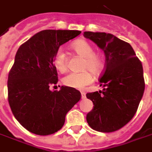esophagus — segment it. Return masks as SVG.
Listing matches in <instances>:
<instances>
[{
  "label": "esophagus",
  "mask_w": 152,
  "mask_h": 152,
  "mask_svg": "<svg viewBox=\"0 0 152 152\" xmlns=\"http://www.w3.org/2000/svg\"><path fill=\"white\" fill-rule=\"evenodd\" d=\"M81 94H82V99H85L86 98V93L85 92H82Z\"/></svg>",
  "instance_id": "1"
}]
</instances>
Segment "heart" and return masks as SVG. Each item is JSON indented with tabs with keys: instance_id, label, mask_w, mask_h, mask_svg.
<instances>
[{
	"instance_id": "1",
	"label": "heart",
	"mask_w": 152,
	"mask_h": 152,
	"mask_svg": "<svg viewBox=\"0 0 152 152\" xmlns=\"http://www.w3.org/2000/svg\"><path fill=\"white\" fill-rule=\"evenodd\" d=\"M72 48L80 57L84 59L82 64V69L84 71L69 74L64 77L63 83L69 88L83 89L94 81V76L90 72L91 71H92L94 75H98L102 71L104 68V59L102 55L94 52V47L91 44L83 39L76 41L72 45ZM53 64L55 68L62 73L67 70V56L62 48H59L55 52Z\"/></svg>"
}]
</instances>
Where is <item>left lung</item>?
I'll list each match as a JSON object with an SVG mask.
<instances>
[{
  "mask_svg": "<svg viewBox=\"0 0 152 152\" xmlns=\"http://www.w3.org/2000/svg\"><path fill=\"white\" fill-rule=\"evenodd\" d=\"M106 56L100 78L102 90L88 93L94 108L87 114L92 129L112 132L126 126L134 116L145 91L143 66L131 45L111 33L84 31Z\"/></svg>",
  "mask_w": 152,
  "mask_h": 152,
  "instance_id": "1",
  "label": "left lung"
}]
</instances>
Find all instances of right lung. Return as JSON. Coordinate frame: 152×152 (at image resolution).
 Returning a JSON list of instances; mask_svg holds the SVG:
<instances>
[{
	"mask_svg": "<svg viewBox=\"0 0 152 152\" xmlns=\"http://www.w3.org/2000/svg\"><path fill=\"white\" fill-rule=\"evenodd\" d=\"M81 33L76 30H44L18 49L8 74V102L16 120L37 135H50L60 130L66 113L81 99L76 88L58 83L53 58L60 45Z\"/></svg>",
	"mask_w": 152,
	"mask_h": 152,
	"instance_id": "obj_1",
	"label": "right lung"
}]
</instances>
